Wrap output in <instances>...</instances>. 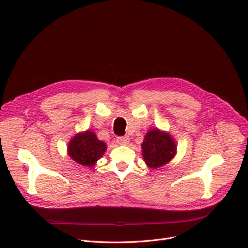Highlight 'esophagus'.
I'll return each instance as SVG.
<instances>
[{"instance_id":"1","label":"esophagus","mask_w":248,"mask_h":248,"mask_svg":"<svg viewBox=\"0 0 248 248\" xmlns=\"http://www.w3.org/2000/svg\"><path fill=\"white\" fill-rule=\"evenodd\" d=\"M116 142L118 143L119 145H126V144H129L130 139L127 137H117Z\"/></svg>"}]
</instances>
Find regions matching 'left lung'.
<instances>
[{"label": "left lung", "mask_w": 248, "mask_h": 248, "mask_svg": "<svg viewBox=\"0 0 248 248\" xmlns=\"http://www.w3.org/2000/svg\"><path fill=\"white\" fill-rule=\"evenodd\" d=\"M143 158L149 168H158L169 163L176 154V143L166 132L149 130L142 143Z\"/></svg>", "instance_id": "left-lung-1"}]
</instances>
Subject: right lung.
I'll list each match as a JSON object with an SVG mask.
<instances>
[{"label":"right lung","mask_w":248,"mask_h":248,"mask_svg":"<svg viewBox=\"0 0 248 248\" xmlns=\"http://www.w3.org/2000/svg\"><path fill=\"white\" fill-rule=\"evenodd\" d=\"M106 144L100 141L93 132L85 131L76 134L69 142L68 155L74 162L93 167L103 156Z\"/></svg>","instance_id":"obj_1"}]
</instances>
